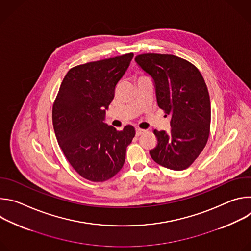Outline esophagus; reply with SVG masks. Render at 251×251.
Instances as JSON below:
<instances>
[{
	"instance_id": "esophagus-1",
	"label": "esophagus",
	"mask_w": 251,
	"mask_h": 251,
	"mask_svg": "<svg viewBox=\"0 0 251 251\" xmlns=\"http://www.w3.org/2000/svg\"><path fill=\"white\" fill-rule=\"evenodd\" d=\"M145 132H146V130H144V129L137 128L136 129V136H140V135H142L143 133H145Z\"/></svg>"
}]
</instances>
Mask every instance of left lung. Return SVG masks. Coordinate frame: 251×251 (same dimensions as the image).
Segmentation results:
<instances>
[{"label":"left lung","instance_id":"8db88e82","mask_svg":"<svg viewBox=\"0 0 251 251\" xmlns=\"http://www.w3.org/2000/svg\"><path fill=\"white\" fill-rule=\"evenodd\" d=\"M135 60L153 77L158 105L171 116L169 133L154 130L158 142L150 155L165 168L185 170L209 136L210 100L204 79L193 63L173 54L143 53Z\"/></svg>","mask_w":251,"mask_h":251}]
</instances>
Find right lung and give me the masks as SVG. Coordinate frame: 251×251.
Wrapping results in <instances>:
<instances>
[{
  "instance_id": "right-lung-1",
  "label": "right lung",
  "mask_w": 251,
  "mask_h": 251,
  "mask_svg": "<svg viewBox=\"0 0 251 251\" xmlns=\"http://www.w3.org/2000/svg\"><path fill=\"white\" fill-rule=\"evenodd\" d=\"M133 53L76 65L64 76L52 106V124L65 158L82 177L104 182L123 167L135 136L103 122Z\"/></svg>"
}]
</instances>
